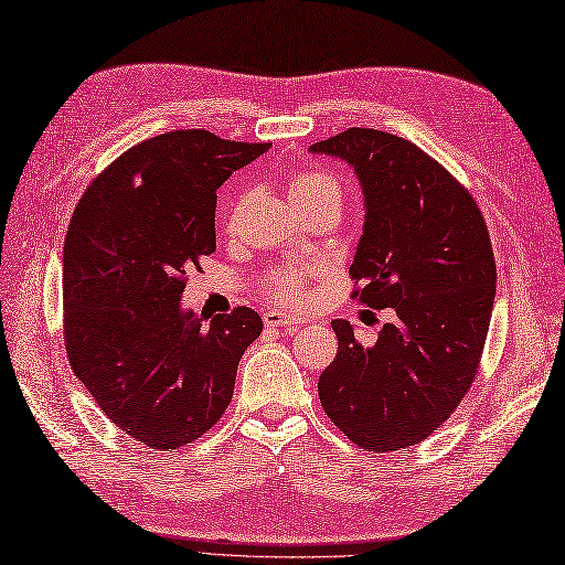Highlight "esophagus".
<instances>
[{"label": "esophagus", "instance_id": "34e87169", "mask_svg": "<svg viewBox=\"0 0 565 565\" xmlns=\"http://www.w3.org/2000/svg\"><path fill=\"white\" fill-rule=\"evenodd\" d=\"M264 323L268 328H285V330H295L299 326V318L282 313V311H266L264 313Z\"/></svg>", "mask_w": 565, "mask_h": 565}]
</instances>
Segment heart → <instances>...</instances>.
Listing matches in <instances>:
<instances>
[{"mask_svg": "<svg viewBox=\"0 0 565 565\" xmlns=\"http://www.w3.org/2000/svg\"><path fill=\"white\" fill-rule=\"evenodd\" d=\"M289 200L295 206L338 200L342 202L340 180L326 171H297L287 180ZM307 273L299 266H282L268 273L266 292L282 303H299L307 299Z\"/></svg>", "mask_w": 565, "mask_h": 565, "instance_id": "heart-1", "label": "heart"}]
</instances>
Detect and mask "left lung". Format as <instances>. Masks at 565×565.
I'll use <instances>...</instances> for the list:
<instances>
[{"mask_svg":"<svg viewBox=\"0 0 565 565\" xmlns=\"http://www.w3.org/2000/svg\"><path fill=\"white\" fill-rule=\"evenodd\" d=\"M352 166L363 235L349 276L354 297L394 320L361 344L332 320L338 356L318 377L328 418L369 451L414 447L445 423L478 373L494 309L497 266L478 204L420 147L349 128L309 147Z\"/></svg>","mask_w":565,"mask_h":565,"instance_id":"8db88e82","label":"left lung"}]
</instances>
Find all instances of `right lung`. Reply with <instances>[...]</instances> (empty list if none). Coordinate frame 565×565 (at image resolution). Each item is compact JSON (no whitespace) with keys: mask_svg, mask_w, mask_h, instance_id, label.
<instances>
[{"mask_svg":"<svg viewBox=\"0 0 565 565\" xmlns=\"http://www.w3.org/2000/svg\"><path fill=\"white\" fill-rule=\"evenodd\" d=\"M209 130L130 147L75 206L64 242V334L75 377L106 418L169 451L218 423L237 365L262 334L247 307H182L188 270L216 252V190L268 151Z\"/></svg>","mask_w":565,"mask_h":565,"instance_id":"add662e5","label":"right lung"}]
</instances>
